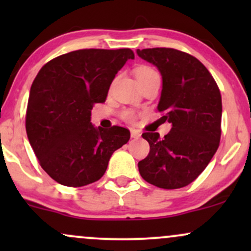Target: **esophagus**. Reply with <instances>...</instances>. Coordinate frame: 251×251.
I'll use <instances>...</instances> for the list:
<instances>
[{"instance_id":"obj_1","label":"esophagus","mask_w":251,"mask_h":251,"mask_svg":"<svg viewBox=\"0 0 251 251\" xmlns=\"http://www.w3.org/2000/svg\"><path fill=\"white\" fill-rule=\"evenodd\" d=\"M140 135H142V133H140L138 129H134V128L131 129V137L133 138V139H139Z\"/></svg>"}]
</instances>
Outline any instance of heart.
I'll list each match as a JSON object with an SVG mask.
<instances>
[{
    "mask_svg": "<svg viewBox=\"0 0 251 251\" xmlns=\"http://www.w3.org/2000/svg\"><path fill=\"white\" fill-rule=\"evenodd\" d=\"M153 72H154V71L152 70V68L146 67V66H142V67L137 68V71H135V76L140 77V76L146 75V74L153 73ZM123 118H125L126 120H129V122H131V120H133L134 116H133V113H132L131 111H125V112H124V113H123Z\"/></svg>",
    "mask_w": 251,
    "mask_h": 251,
    "instance_id": "heart-1",
    "label": "heart"
}]
</instances>
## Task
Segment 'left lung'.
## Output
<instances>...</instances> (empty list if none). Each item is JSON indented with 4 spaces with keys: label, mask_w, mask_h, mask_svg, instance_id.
I'll use <instances>...</instances> for the list:
<instances>
[{
    "label": "left lung",
    "mask_w": 251,
    "mask_h": 251,
    "mask_svg": "<svg viewBox=\"0 0 251 251\" xmlns=\"http://www.w3.org/2000/svg\"><path fill=\"white\" fill-rule=\"evenodd\" d=\"M162 74L160 122L172 128L164 138L145 132L150 153L138 163L140 176L162 189L189 185L208 166L221 139L222 98L217 83L195 56L174 48L137 50Z\"/></svg>",
    "instance_id": "obj_1"
}]
</instances>
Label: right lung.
<instances>
[{
	"label": "right lung",
	"instance_id": "1",
	"mask_svg": "<svg viewBox=\"0 0 251 251\" xmlns=\"http://www.w3.org/2000/svg\"><path fill=\"white\" fill-rule=\"evenodd\" d=\"M133 51L80 50L50 60L30 87L25 131L41 168L65 186L99 180L116 150L129 140L120 126L103 129L91 123V111L103 102L109 86Z\"/></svg>",
	"mask_w": 251,
	"mask_h": 251
}]
</instances>
